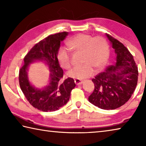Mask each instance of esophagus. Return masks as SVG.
<instances>
[{"mask_svg": "<svg viewBox=\"0 0 146 146\" xmlns=\"http://www.w3.org/2000/svg\"><path fill=\"white\" fill-rule=\"evenodd\" d=\"M82 82H83V81L80 80V79H75V83L76 84V85H80Z\"/></svg>", "mask_w": 146, "mask_h": 146, "instance_id": "obj_1", "label": "esophagus"}]
</instances>
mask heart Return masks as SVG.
<instances>
[{
  "label": "heart",
  "instance_id": "heart-1",
  "mask_svg": "<svg viewBox=\"0 0 146 146\" xmlns=\"http://www.w3.org/2000/svg\"><path fill=\"white\" fill-rule=\"evenodd\" d=\"M68 45L76 50L84 53L82 66H76L69 71L71 78L84 79L93 75L94 68L100 70L107 62L110 54L108 42L102 36L94 37L88 34H78L70 39ZM57 58L60 65L68 70L71 66V53L70 49L64 47L59 48Z\"/></svg>",
  "mask_w": 146,
  "mask_h": 146
}]
</instances>
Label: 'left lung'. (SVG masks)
Masks as SVG:
<instances>
[{
  "instance_id": "left-lung-1",
  "label": "left lung",
  "mask_w": 146,
  "mask_h": 146,
  "mask_svg": "<svg viewBox=\"0 0 146 146\" xmlns=\"http://www.w3.org/2000/svg\"><path fill=\"white\" fill-rule=\"evenodd\" d=\"M117 55L115 65L92 78L95 85L90 102L102 110H115L126 103L137 85L138 68L131 53L122 43L106 33Z\"/></svg>"
}]
</instances>
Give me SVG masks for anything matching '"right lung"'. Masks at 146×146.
Returning a JSON list of instances; mask_svg holds the SVG:
<instances>
[{"label":"right lung","mask_w":146,"mask_h":146,"mask_svg":"<svg viewBox=\"0 0 146 146\" xmlns=\"http://www.w3.org/2000/svg\"><path fill=\"white\" fill-rule=\"evenodd\" d=\"M68 35L66 31L51 35L36 43L24 56V64L20 69L19 80L22 91L31 105L42 111H54L66 104L76 86L72 78L60 81L64 72L58 63L57 53L61 41ZM35 60L46 61L50 69V84L43 90L35 88L28 80L27 70Z\"/></svg>","instance_id":"obj_1"}]
</instances>
